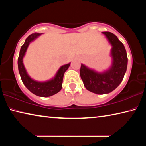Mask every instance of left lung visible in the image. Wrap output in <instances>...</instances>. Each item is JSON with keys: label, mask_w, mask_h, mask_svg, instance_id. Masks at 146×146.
<instances>
[{"label": "left lung", "mask_w": 146, "mask_h": 146, "mask_svg": "<svg viewBox=\"0 0 146 146\" xmlns=\"http://www.w3.org/2000/svg\"><path fill=\"white\" fill-rule=\"evenodd\" d=\"M102 33L112 46L111 67L104 72L98 73L82 64L80 71V77L86 88L99 95L111 92L119 86L126 72L127 66V53L123 44L111 32L104 31Z\"/></svg>", "instance_id": "8db88e82"}]
</instances>
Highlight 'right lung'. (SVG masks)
<instances>
[{"label":"right lung","instance_id":"obj_1","mask_svg":"<svg viewBox=\"0 0 146 146\" xmlns=\"http://www.w3.org/2000/svg\"><path fill=\"white\" fill-rule=\"evenodd\" d=\"M41 33H34L29 35L25 42L22 46L18 58V68L19 74L24 86L35 95L42 97H50L57 93L62 88L64 74L70 67V63L61 66L56 73L55 77L46 82H38L29 77L23 64V57L25 55L29 44L36 39Z\"/></svg>","mask_w":146,"mask_h":146}]
</instances>
